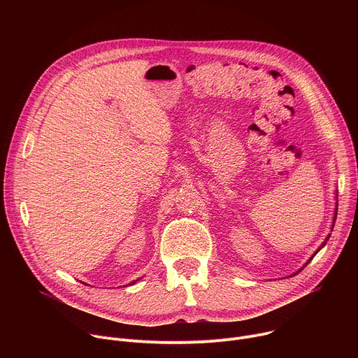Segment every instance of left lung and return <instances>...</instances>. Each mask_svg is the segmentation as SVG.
I'll return each mask as SVG.
<instances>
[{
    "label": "left lung",
    "mask_w": 358,
    "mask_h": 358,
    "mask_svg": "<svg viewBox=\"0 0 358 358\" xmlns=\"http://www.w3.org/2000/svg\"><path fill=\"white\" fill-rule=\"evenodd\" d=\"M336 217H337V208H336V211H334V220H333V227H334V221H336ZM333 227H331V229H333ZM329 238H330V235H327V238H326V239H324V242H323V243H322V245H320V246H319V249H317V250H316V252H315V253H313V257H312V258H310V259H309V261H308V262H306V265H308V264H309V262H310V261H312V259H313V258H315V257H316V253H317V252H319V250H320V249H322V248H323V246H324V245H326V242H327V241H329ZM306 265H303V268H304V266H306ZM303 268H301V269H303ZM301 269H300V271H301ZM300 271H299V272H300ZM299 272H296V273H293V275H297V273H299Z\"/></svg>",
    "instance_id": "left-lung-1"
}]
</instances>
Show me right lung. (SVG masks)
<instances>
[{
	"mask_svg": "<svg viewBox=\"0 0 358 358\" xmlns=\"http://www.w3.org/2000/svg\"><path fill=\"white\" fill-rule=\"evenodd\" d=\"M136 282H137V280H133V283H136ZM133 283H131V285H133Z\"/></svg>",
	"mask_w": 358,
	"mask_h": 358,
	"instance_id": "add662e5",
	"label": "right lung"
}]
</instances>
